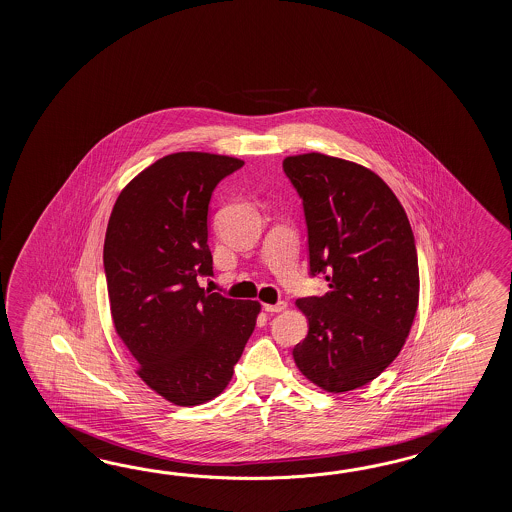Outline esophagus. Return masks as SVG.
I'll list each match as a JSON object with an SVG mask.
<instances>
[{
    "mask_svg": "<svg viewBox=\"0 0 512 512\" xmlns=\"http://www.w3.org/2000/svg\"><path fill=\"white\" fill-rule=\"evenodd\" d=\"M285 307H287V304H285V302H276V304L263 305V309H265L267 313H282Z\"/></svg>",
    "mask_w": 512,
    "mask_h": 512,
    "instance_id": "obj_1",
    "label": "esophagus"
}]
</instances>
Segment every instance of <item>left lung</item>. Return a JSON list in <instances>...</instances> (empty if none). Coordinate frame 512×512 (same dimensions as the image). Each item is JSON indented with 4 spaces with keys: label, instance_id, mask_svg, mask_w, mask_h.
<instances>
[{
    "label": "left lung",
    "instance_id": "left-lung-1",
    "mask_svg": "<svg viewBox=\"0 0 512 512\" xmlns=\"http://www.w3.org/2000/svg\"><path fill=\"white\" fill-rule=\"evenodd\" d=\"M283 172L304 201L309 271L329 285L296 300L309 331L294 362L324 392H351L392 364L414 324V232L392 188L362 164L311 152L285 157Z\"/></svg>",
    "mask_w": 512,
    "mask_h": 512
}]
</instances>
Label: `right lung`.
Masks as SVG:
<instances>
[{
    "instance_id": "obj_1",
    "label": "right lung",
    "mask_w": 512,
    "mask_h": 512,
    "mask_svg": "<svg viewBox=\"0 0 512 512\" xmlns=\"http://www.w3.org/2000/svg\"><path fill=\"white\" fill-rule=\"evenodd\" d=\"M241 159L179 152L122 188L104 240L113 326L137 375L177 406H197L229 386L260 302L199 287L212 274L208 203Z\"/></svg>"
}]
</instances>
